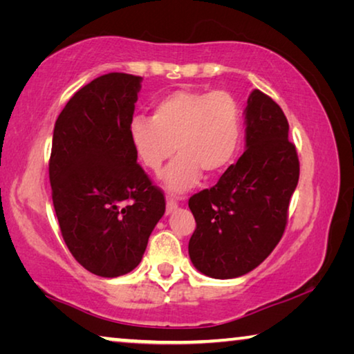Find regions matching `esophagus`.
Listing matches in <instances>:
<instances>
[{
  "label": "esophagus",
  "instance_id": "34e87169",
  "mask_svg": "<svg viewBox=\"0 0 354 354\" xmlns=\"http://www.w3.org/2000/svg\"><path fill=\"white\" fill-rule=\"evenodd\" d=\"M178 209V203H176V200H173V198H167V207H165V214L167 215H170V214H173Z\"/></svg>",
  "mask_w": 354,
  "mask_h": 354
}]
</instances>
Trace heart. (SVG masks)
Here are the masks:
<instances>
[{"label": "heart", "instance_id": "heart-1", "mask_svg": "<svg viewBox=\"0 0 354 354\" xmlns=\"http://www.w3.org/2000/svg\"><path fill=\"white\" fill-rule=\"evenodd\" d=\"M128 139L140 164L154 173L176 151L164 185L183 194L200 183L203 171L214 176L232 164L242 140V111L225 91H176L154 104L151 118L131 120Z\"/></svg>", "mask_w": 354, "mask_h": 354}]
</instances>
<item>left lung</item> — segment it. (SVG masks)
I'll list each match as a JSON object with an SVG mask.
<instances>
[{
	"mask_svg": "<svg viewBox=\"0 0 354 354\" xmlns=\"http://www.w3.org/2000/svg\"><path fill=\"white\" fill-rule=\"evenodd\" d=\"M243 115V154L214 187L189 200L196 221L189 241L190 261L215 279L242 277L272 253L283 237L299 178L283 109L254 88Z\"/></svg>",
	"mask_w": 354,
	"mask_h": 354,
	"instance_id": "8db88e82",
	"label": "left lung"
}]
</instances>
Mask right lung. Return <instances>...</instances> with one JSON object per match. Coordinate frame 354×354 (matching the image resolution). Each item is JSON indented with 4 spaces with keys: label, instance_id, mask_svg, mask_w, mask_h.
Returning a JSON list of instances; mask_svg holds the SVG:
<instances>
[{
    "label": "right lung",
    "instance_id": "1",
    "mask_svg": "<svg viewBox=\"0 0 354 354\" xmlns=\"http://www.w3.org/2000/svg\"><path fill=\"white\" fill-rule=\"evenodd\" d=\"M142 77L103 75L80 88L53 133L50 183L65 243L97 277L117 278L139 266L165 212L128 139Z\"/></svg>",
    "mask_w": 354,
    "mask_h": 354
}]
</instances>
